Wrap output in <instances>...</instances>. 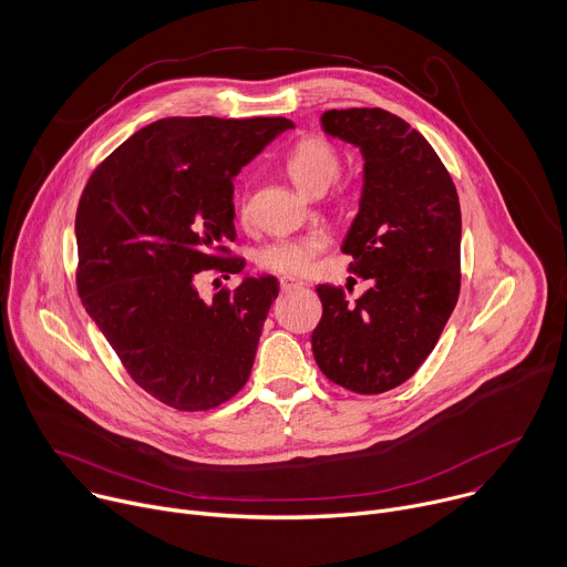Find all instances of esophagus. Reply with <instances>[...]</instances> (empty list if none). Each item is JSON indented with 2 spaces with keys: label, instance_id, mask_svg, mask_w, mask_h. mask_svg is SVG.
I'll return each mask as SVG.
<instances>
[{
  "label": "esophagus",
  "instance_id": "1",
  "mask_svg": "<svg viewBox=\"0 0 567 567\" xmlns=\"http://www.w3.org/2000/svg\"><path fill=\"white\" fill-rule=\"evenodd\" d=\"M298 287H305V282L296 280V278H282L280 280V289L282 291H291V289H298Z\"/></svg>",
  "mask_w": 567,
  "mask_h": 567
}]
</instances>
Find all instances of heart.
Masks as SVG:
<instances>
[{"label":"heart","instance_id":"obj_1","mask_svg":"<svg viewBox=\"0 0 567 567\" xmlns=\"http://www.w3.org/2000/svg\"><path fill=\"white\" fill-rule=\"evenodd\" d=\"M285 168L289 179L302 193H322L341 171V152L334 143L320 136L300 138L285 158ZM239 217H249L247 195H239ZM332 235L328 228H311L300 235L280 237L265 247L258 256L262 269L280 276H305L313 269L318 256L328 249Z\"/></svg>","mask_w":567,"mask_h":567}]
</instances>
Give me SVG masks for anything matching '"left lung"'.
<instances>
[{"instance_id": "8db88e82", "label": "left lung", "mask_w": 567, "mask_h": 567, "mask_svg": "<svg viewBox=\"0 0 567 567\" xmlns=\"http://www.w3.org/2000/svg\"><path fill=\"white\" fill-rule=\"evenodd\" d=\"M320 121L365 161L343 254L352 256L350 271L374 285L357 300L343 287H316L322 316L311 350L330 381L379 394L420 370L457 302L460 199L437 152L403 118L352 107Z\"/></svg>"}]
</instances>
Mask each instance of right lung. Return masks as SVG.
Segmentation results:
<instances>
[{"label": "right lung", "mask_w": 567, "mask_h": 567, "mask_svg": "<svg viewBox=\"0 0 567 567\" xmlns=\"http://www.w3.org/2000/svg\"><path fill=\"white\" fill-rule=\"evenodd\" d=\"M289 127L282 116L161 118L121 143L78 202V296L134 383L171 409L210 411L249 381L278 280L245 278L210 302L195 282L245 269L226 249L233 179Z\"/></svg>", "instance_id": "add662e5"}]
</instances>
